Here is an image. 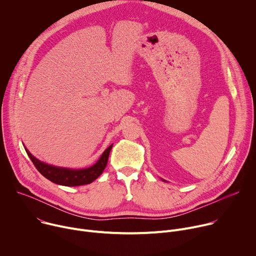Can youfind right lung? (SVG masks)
Wrapping results in <instances>:
<instances>
[{
    "label": "right lung",
    "instance_id": "right-lung-1",
    "mask_svg": "<svg viewBox=\"0 0 256 256\" xmlns=\"http://www.w3.org/2000/svg\"><path fill=\"white\" fill-rule=\"evenodd\" d=\"M112 148V144L104 151L98 162L86 169H66V168H58L52 165H48L44 162H40L36 158H34L29 151L26 150V153L32 163L34 164L35 168L38 169L46 178L50 180L54 184L64 186H79L84 184H89L93 182L95 179H97L105 169L108 161V156L110 153V150Z\"/></svg>",
    "mask_w": 256,
    "mask_h": 256
}]
</instances>
